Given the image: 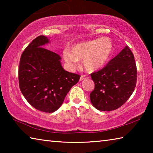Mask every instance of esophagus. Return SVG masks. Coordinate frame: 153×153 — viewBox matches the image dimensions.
Instances as JSON below:
<instances>
[{"label": "esophagus", "mask_w": 153, "mask_h": 153, "mask_svg": "<svg viewBox=\"0 0 153 153\" xmlns=\"http://www.w3.org/2000/svg\"><path fill=\"white\" fill-rule=\"evenodd\" d=\"M86 78H88V76H86V75H82L81 77H80V78H79V80L80 81H82L83 79H86Z\"/></svg>", "instance_id": "esophagus-1"}]
</instances>
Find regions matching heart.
I'll use <instances>...</instances> for the list:
<instances>
[{
	"mask_svg": "<svg viewBox=\"0 0 153 153\" xmlns=\"http://www.w3.org/2000/svg\"><path fill=\"white\" fill-rule=\"evenodd\" d=\"M113 45L109 38L100 37L72 45L70 52L65 50L63 58L67 67L74 69L82 61V65L88 72L100 70L109 60Z\"/></svg>",
	"mask_w": 153,
	"mask_h": 153,
	"instance_id": "b5f03b06",
	"label": "heart"
}]
</instances>
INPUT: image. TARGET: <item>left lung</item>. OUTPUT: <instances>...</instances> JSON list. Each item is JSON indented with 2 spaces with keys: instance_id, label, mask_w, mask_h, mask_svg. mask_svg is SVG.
<instances>
[{
  "instance_id": "obj_1",
  "label": "left lung",
  "mask_w": 153,
  "mask_h": 153,
  "mask_svg": "<svg viewBox=\"0 0 153 153\" xmlns=\"http://www.w3.org/2000/svg\"><path fill=\"white\" fill-rule=\"evenodd\" d=\"M95 86L90 93L92 105L99 111L120 107L132 94L137 81L134 56L128 46L101 70L90 74Z\"/></svg>"
}]
</instances>
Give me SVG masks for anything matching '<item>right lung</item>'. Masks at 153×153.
<instances>
[{"label":"right lung","instance_id":"obj_1","mask_svg":"<svg viewBox=\"0 0 153 153\" xmlns=\"http://www.w3.org/2000/svg\"><path fill=\"white\" fill-rule=\"evenodd\" d=\"M49 39L40 36L32 40L20 59L19 85L30 104L45 113L55 112L67 93L78 82L79 75L64 70L61 56L43 48Z\"/></svg>","mask_w":153,"mask_h":153}]
</instances>
